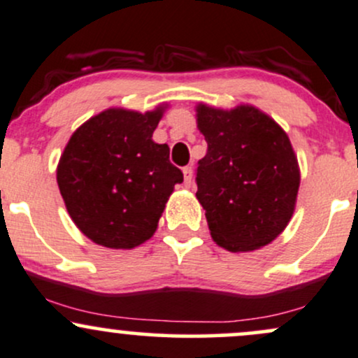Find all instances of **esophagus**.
Masks as SVG:
<instances>
[{
	"mask_svg": "<svg viewBox=\"0 0 358 358\" xmlns=\"http://www.w3.org/2000/svg\"><path fill=\"white\" fill-rule=\"evenodd\" d=\"M183 182H185V187H190V185H192V182H193L192 166H185L183 168Z\"/></svg>",
	"mask_w": 358,
	"mask_h": 358,
	"instance_id": "1",
	"label": "esophagus"
}]
</instances>
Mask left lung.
Masks as SVG:
<instances>
[{
    "instance_id": "1",
    "label": "left lung",
    "mask_w": 358,
    "mask_h": 358,
    "mask_svg": "<svg viewBox=\"0 0 358 358\" xmlns=\"http://www.w3.org/2000/svg\"><path fill=\"white\" fill-rule=\"evenodd\" d=\"M207 155L196 170V199L213 242L231 252L264 248L286 229L296 207L298 158L286 131L250 104H196Z\"/></svg>"
}]
</instances>
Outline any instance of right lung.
<instances>
[{"label":"right lung","instance_id":"right-lung-1","mask_svg":"<svg viewBox=\"0 0 358 358\" xmlns=\"http://www.w3.org/2000/svg\"><path fill=\"white\" fill-rule=\"evenodd\" d=\"M168 104L153 110L109 108L77 127L57 165V183L77 229L109 249L153 237L183 173L170 148L153 141Z\"/></svg>","mask_w":358,"mask_h":358}]
</instances>
